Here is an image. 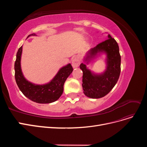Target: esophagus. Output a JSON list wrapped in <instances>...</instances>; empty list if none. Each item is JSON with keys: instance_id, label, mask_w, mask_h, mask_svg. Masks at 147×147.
<instances>
[{"instance_id": "esophagus-1", "label": "esophagus", "mask_w": 147, "mask_h": 147, "mask_svg": "<svg viewBox=\"0 0 147 147\" xmlns=\"http://www.w3.org/2000/svg\"><path fill=\"white\" fill-rule=\"evenodd\" d=\"M80 64V61L78 57H76L73 59V60L72 61V67L74 68L78 67Z\"/></svg>"}]
</instances>
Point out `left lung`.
<instances>
[{
	"instance_id": "1",
	"label": "left lung",
	"mask_w": 147,
	"mask_h": 147,
	"mask_svg": "<svg viewBox=\"0 0 147 147\" xmlns=\"http://www.w3.org/2000/svg\"><path fill=\"white\" fill-rule=\"evenodd\" d=\"M108 39L89 50L84 56L80 68L83 71L82 87L85 96L92 99L105 96L117 84L121 72V56L117 42L110 34ZM102 54L106 56L105 70L95 73L86 65Z\"/></svg>"
}]
</instances>
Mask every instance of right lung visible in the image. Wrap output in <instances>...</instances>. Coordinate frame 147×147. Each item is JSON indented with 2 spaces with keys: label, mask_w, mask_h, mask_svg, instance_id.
I'll list each match as a JSON object with an SVG mask.
<instances>
[{
  "label": "right lung",
  "mask_w": 147,
  "mask_h": 147,
  "mask_svg": "<svg viewBox=\"0 0 147 147\" xmlns=\"http://www.w3.org/2000/svg\"><path fill=\"white\" fill-rule=\"evenodd\" d=\"M37 36L35 34L28 35ZM23 51L21 46L16 53L15 63V80L18 86L23 94L28 99L39 104H50L56 101L62 95L66 79L72 72L73 68L70 64H67L58 70L53 78L45 84H38L28 81L23 74L21 67V59Z\"/></svg>",
  "instance_id": "right-lung-1"
}]
</instances>
